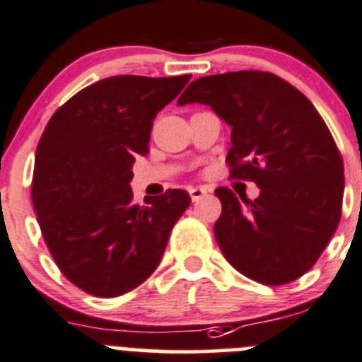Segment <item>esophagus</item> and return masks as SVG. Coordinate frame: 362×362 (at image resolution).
<instances>
[{"mask_svg": "<svg viewBox=\"0 0 362 362\" xmlns=\"http://www.w3.org/2000/svg\"><path fill=\"white\" fill-rule=\"evenodd\" d=\"M189 194H191L192 202H199L206 194V191L203 187H191L189 189Z\"/></svg>", "mask_w": 362, "mask_h": 362, "instance_id": "1", "label": "esophagus"}]
</instances>
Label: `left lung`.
<instances>
[{
  "label": "left lung",
  "instance_id": "8db88e82",
  "mask_svg": "<svg viewBox=\"0 0 362 362\" xmlns=\"http://www.w3.org/2000/svg\"><path fill=\"white\" fill-rule=\"evenodd\" d=\"M209 104L231 125L230 178L255 182L256 199L217 187L214 224L224 258L245 278L278 286L306 274L341 219L343 159L313 104L288 81L262 70L192 81L178 104Z\"/></svg>",
  "mask_w": 362,
  "mask_h": 362
}]
</instances>
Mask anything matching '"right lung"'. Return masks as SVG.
I'll use <instances>...</instances> for the list:
<instances>
[{"label":"right lung","instance_id":"right-lung-1","mask_svg":"<svg viewBox=\"0 0 362 362\" xmlns=\"http://www.w3.org/2000/svg\"><path fill=\"white\" fill-rule=\"evenodd\" d=\"M191 79L113 76L56 110L37 146L31 199L62 274L83 292L118 297L150 278L191 203L170 189L134 203L132 164L150 150L153 118Z\"/></svg>","mask_w":362,"mask_h":362}]
</instances>
